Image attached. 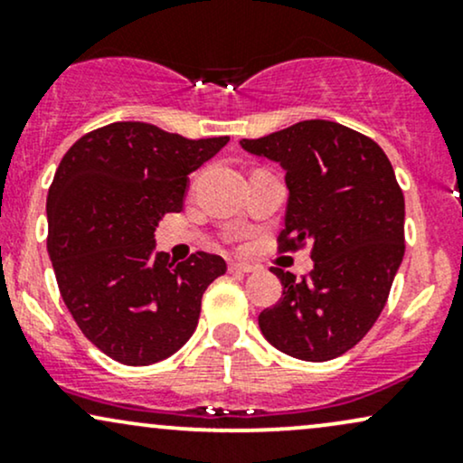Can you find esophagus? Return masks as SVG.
I'll return each mask as SVG.
<instances>
[{
	"mask_svg": "<svg viewBox=\"0 0 463 463\" xmlns=\"http://www.w3.org/2000/svg\"><path fill=\"white\" fill-rule=\"evenodd\" d=\"M254 265H250V263H239V261H232V263H228V272H235V274H250V272H254Z\"/></svg>",
	"mask_w": 463,
	"mask_h": 463,
	"instance_id": "obj_1",
	"label": "esophagus"
}]
</instances>
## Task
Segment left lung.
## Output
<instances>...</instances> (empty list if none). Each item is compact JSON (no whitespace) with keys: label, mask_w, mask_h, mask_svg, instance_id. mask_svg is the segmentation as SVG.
I'll list each match as a JSON object with an SVG mask.
<instances>
[{"label":"left lung","mask_w":463,"mask_h":463,"mask_svg":"<svg viewBox=\"0 0 463 463\" xmlns=\"http://www.w3.org/2000/svg\"><path fill=\"white\" fill-rule=\"evenodd\" d=\"M243 150L283 165L289 200L276 252L311 248L296 280L272 268L283 296L259 316L280 353L328 361L374 326L405 254V195L379 143L326 119H307Z\"/></svg>","instance_id":"obj_1"}]
</instances>
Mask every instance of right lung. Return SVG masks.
I'll return each mask as SVG.
<instances>
[{"mask_svg": "<svg viewBox=\"0 0 463 463\" xmlns=\"http://www.w3.org/2000/svg\"><path fill=\"white\" fill-rule=\"evenodd\" d=\"M228 137L184 139L115 121L69 147L47 194V252L69 313L89 342L126 365L167 359L198 326L202 294L224 259L154 254L158 220L183 209L189 174Z\"/></svg>", "mask_w": 463, "mask_h": 463, "instance_id": "obj_1", "label": "right lung"}]
</instances>
